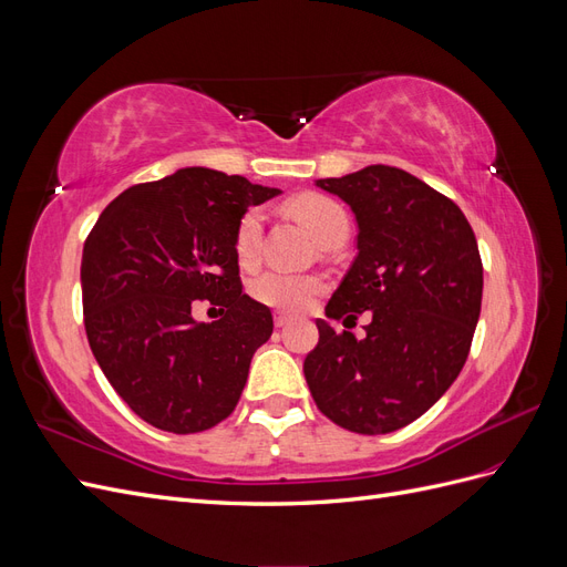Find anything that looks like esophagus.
Instances as JSON below:
<instances>
[{"label": "esophagus", "mask_w": 567, "mask_h": 567, "mask_svg": "<svg viewBox=\"0 0 567 567\" xmlns=\"http://www.w3.org/2000/svg\"><path fill=\"white\" fill-rule=\"evenodd\" d=\"M288 323H290V317H286L281 312H274V326H277V329H286Z\"/></svg>", "instance_id": "obj_1"}]
</instances>
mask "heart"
<instances>
[{
  "instance_id": "b5f03b06",
  "label": "heart",
  "mask_w": 567,
  "mask_h": 567,
  "mask_svg": "<svg viewBox=\"0 0 567 567\" xmlns=\"http://www.w3.org/2000/svg\"><path fill=\"white\" fill-rule=\"evenodd\" d=\"M290 213H293L302 225L310 229V234L321 241V238L336 229L338 225H346V213L338 203L321 198V196H302L293 205H290ZM262 210L250 208L236 227L234 236V250L241 265H252L257 250H260V238H262ZM321 279L310 277V274H290L281 269H269L260 274L252 281V296L262 305L274 307L279 312H302L307 305H310L321 293Z\"/></svg>"
}]
</instances>
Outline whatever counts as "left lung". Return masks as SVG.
<instances>
[{"label": "left lung", "mask_w": 567, "mask_h": 567, "mask_svg": "<svg viewBox=\"0 0 567 567\" xmlns=\"http://www.w3.org/2000/svg\"><path fill=\"white\" fill-rule=\"evenodd\" d=\"M315 186L350 205L357 257L329 319L371 312L367 338L317 319L305 379L323 416L383 435L425 414L456 381L483 302V262L466 215L400 167L369 165Z\"/></svg>", "instance_id": "1"}]
</instances>
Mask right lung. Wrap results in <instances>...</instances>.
<instances>
[{
  "mask_svg": "<svg viewBox=\"0 0 567 567\" xmlns=\"http://www.w3.org/2000/svg\"><path fill=\"white\" fill-rule=\"evenodd\" d=\"M279 194L182 167L127 188L96 219L80 267L84 329L109 383L146 423L200 433L241 398L274 321L244 293L234 236L250 205ZM196 299L219 303L223 317L196 322Z\"/></svg>",
  "mask_w": 567,
  "mask_h": 567,
  "instance_id": "add662e5",
  "label": "right lung"
}]
</instances>
